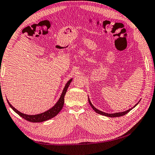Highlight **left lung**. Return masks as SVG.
<instances>
[{
  "label": "left lung",
  "mask_w": 155,
  "mask_h": 155,
  "mask_svg": "<svg viewBox=\"0 0 155 155\" xmlns=\"http://www.w3.org/2000/svg\"><path fill=\"white\" fill-rule=\"evenodd\" d=\"M88 102H89V104H90V105H91V106L92 107V108H93V109L94 111H95V112H96L97 113H98V114H99L103 115V116H107V117H112V118H113V117H119V116H122L125 115L126 114H127L129 112H130V111H131V110L133 109V108L136 106V105L138 104V103H139L140 101L138 102L137 104H135V105H134V107L131 108V109H129L128 110L125 111V112H118V113H114V114H107V113H105V112H101V111H100V110H99L98 109H97V108L94 107V105H93V104H92V103L91 102V101H90V99H89V98H88Z\"/></svg>",
  "instance_id": "8db88e82"
}]
</instances>
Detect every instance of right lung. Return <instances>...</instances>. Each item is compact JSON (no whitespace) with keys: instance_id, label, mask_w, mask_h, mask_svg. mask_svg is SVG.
<instances>
[{"instance_id":"obj_1","label":"right lung","mask_w":155,"mask_h":155,"mask_svg":"<svg viewBox=\"0 0 155 155\" xmlns=\"http://www.w3.org/2000/svg\"><path fill=\"white\" fill-rule=\"evenodd\" d=\"M72 79L69 80L68 81V82L66 84L64 88L62 91V93L58 101L56 102V104L54 105V106L50 108V110L46 111V112H43L41 114H35V115H28L26 114H23L20 112V111H18L15 109L14 107H13L12 105H11L9 101L7 100L8 104H9V106L12 107V109L15 112L18 114L19 116H20L21 117L25 119V120H28L29 122H32V123H41V122H43L48 120H50V119L54 118V116H56L58 114L61 112V110L62 109V107L64 105V95L66 94V92L67 91V88L70 85Z\"/></svg>"}]
</instances>
